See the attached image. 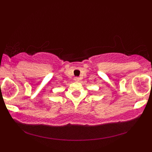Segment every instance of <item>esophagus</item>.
Listing matches in <instances>:
<instances>
[{"label": "esophagus", "mask_w": 152, "mask_h": 152, "mask_svg": "<svg viewBox=\"0 0 152 152\" xmlns=\"http://www.w3.org/2000/svg\"><path fill=\"white\" fill-rule=\"evenodd\" d=\"M79 79H80V78H79V77H78V76H76V77H74V80L76 81H79Z\"/></svg>", "instance_id": "34e87169"}]
</instances>
